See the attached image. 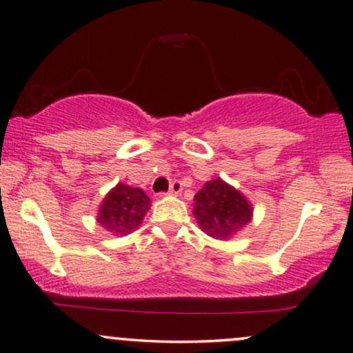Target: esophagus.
I'll use <instances>...</instances> for the list:
<instances>
[{
  "instance_id": "esophagus-1",
  "label": "esophagus",
  "mask_w": 353,
  "mask_h": 353,
  "mask_svg": "<svg viewBox=\"0 0 353 353\" xmlns=\"http://www.w3.org/2000/svg\"><path fill=\"white\" fill-rule=\"evenodd\" d=\"M182 192V182L181 181H174L171 187H169V195H179Z\"/></svg>"
}]
</instances>
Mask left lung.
<instances>
[{
  "label": "left lung",
  "instance_id": "left-lung-1",
  "mask_svg": "<svg viewBox=\"0 0 353 353\" xmlns=\"http://www.w3.org/2000/svg\"><path fill=\"white\" fill-rule=\"evenodd\" d=\"M194 200V215L200 228L215 239H228L251 221V205L221 179L207 182Z\"/></svg>",
  "mask_w": 353,
  "mask_h": 353
}]
</instances>
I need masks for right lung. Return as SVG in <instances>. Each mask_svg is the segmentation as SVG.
Listing matches in <instances>:
<instances>
[{"mask_svg":"<svg viewBox=\"0 0 353 353\" xmlns=\"http://www.w3.org/2000/svg\"><path fill=\"white\" fill-rule=\"evenodd\" d=\"M151 200L141 189L119 184L107 194L97 221L114 234H128L140 226Z\"/></svg>","mask_w":353,"mask_h":353,"instance_id":"obj_1","label":"right lung"}]
</instances>
